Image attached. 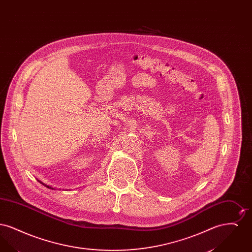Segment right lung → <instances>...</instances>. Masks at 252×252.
I'll return each mask as SVG.
<instances>
[{
	"label": "right lung",
	"instance_id": "1",
	"mask_svg": "<svg viewBox=\"0 0 252 252\" xmlns=\"http://www.w3.org/2000/svg\"><path fill=\"white\" fill-rule=\"evenodd\" d=\"M38 181H39V180H38ZM39 182H40V183H42V182H41V181H39ZM42 184H43V185H45V186H46V187H47V188H49V189H54V188H52V187H51V186H48V185H46V184H44V183H42Z\"/></svg>",
	"mask_w": 252,
	"mask_h": 252
}]
</instances>
